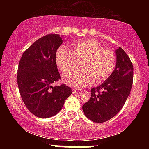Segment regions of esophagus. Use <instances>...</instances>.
Wrapping results in <instances>:
<instances>
[{"mask_svg": "<svg viewBox=\"0 0 149 149\" xmlns=\"http://www.w3.org/2000/svg\"><path fill=\"white\" fill-rule=\"evenodd\" d=\"M79 91H80V89H76V88H72V93H77V92H79Z\"/></svg>", "mask_w": 149, "mask_h": 149, "instance_id": "34e87169", "label": "esophagus"}]
</instances>
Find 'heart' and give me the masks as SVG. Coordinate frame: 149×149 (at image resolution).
<instances>
[{
    "label": "heart",
    "instance_id": "obj_1",
    "mask_svg": "<svg viewBox=\"0 0 149 149\" xmlns=\"http://www.w3.org/2000/svg\"><path fill=\"white\" fill-rule=\"evenodd\" d=\"M73 53L65 47L56 52V65L62 72L74 68L77 60H81L82 68H74L63 74V80L72 86L90 85L93 81L101 82L109 77L115 68L116 56L113 51L103 48L100 42L94 39H85L74 42L71 45Z\"/></svg>",
    "mask_w": 149,
    "mask_h": 149
}]
</instances>
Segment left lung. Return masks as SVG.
Here are the masks:
<instances>
[{"instance_id":"8db88e82","label":"left lung","mask_w":149,"mask_h":149,"mask_svg":"<svg viewBox=\"0 0 149 149\" xmlns=\"http://www.w3.org/2000/svg\"><path fill=\"white\" fill-rule=\"evenodd\" d=\"M116 64L113 73L103 84L92 88L91 97L83 105L88 119L98 123L115 116L125 103L131 93L134 79V67L122 48L116 50Z\"/></svg>"}]
</instances>
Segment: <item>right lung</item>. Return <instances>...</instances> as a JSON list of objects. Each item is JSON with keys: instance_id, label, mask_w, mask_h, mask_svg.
Listing matches in <instances>:
<instances>
[{"instance_id": "obj_1", "label": "right lung", "mask_w": 149, "mask_h": 149, "mask_svg": "<svg viewBox=\"0 0 149 149\" xmlns=\"http://www.w3.org/2000/svg\"><path fill=\"white\" fill-rule=\"evenodd\" d=\"M63 40L58 34H48L29 47L22 54L17 72L22 101L30 113L39 118L57 114L72 94L65 84L54 86L60 79L55 55Z\"/></svg>"}]
</instances>
